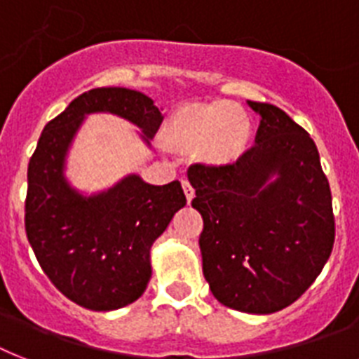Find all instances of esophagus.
Returning <instances> with one entry per match:
<instances>
[{
	"label": "esophagus",
	"mask_w": 359,
	"mask_h": 359,
	"mask_svg": "<svg viewBox=\"0 0 359 359\" xmlns=\"http://www.w3.org/2000/svg\"><path fill=\"white\" fill-rule=\"evenodd\" d=\"M182 189H184L186 201H188V203H191V199H194V197H195V189H194V186L189 184L188 180H182Z\"/></svg>",
	"instance_id": "1"
}]
</instances>
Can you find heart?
Masks as SVG:
<instances>
[{
    "label": "heart",
    "instance_id": "obj_1",
    "mask_svg": "<svg viewBox=\"0 0 359 359\" xmlns=\"http://www.w3.org/2000/svg\"><path fill=\"white\" fill-rule=\"evenodd\" d=\"M165 140L177 153H195L208 168L240 164L252 145V123L241 107L230 101L186 103L171 112Z\"/></svg>",
    "mask_w": 359,
    "mask_h": 359
}]
</instances>
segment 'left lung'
I'll return each mask as SVG.
<instances>
[{
    "mask_svg": "<svg viewBox=\"0 0 359 359\" xmlns=\"http://www.w3.org/2000/svg\"><path fill=\"white\" fill-rule=\"evenodd\" d=\"M260 114L256 145L232 168L195 164L191 206L203 215V273L221 304L273 313L293 304L330 258L336 221L319 151L275 104Z\"/></svg>",
    "mask_w": 359,
    "mask_h": 359,
    "instance_id": "left-lung-1",
    "label": "left lung"
}]
</instances>
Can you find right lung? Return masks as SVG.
Segmentation results:
<instances>
[{"label":"right lung","instance_id":"obj_1","mask_svg":"<svg viewBox=\"0 0 359 359\" xmlns=\"http://www.w3.org/2000/svg\"><path fill=\"white\" fill-rule=\"evenodd\" d=\"M110 112L142 129L149 144L162 123L151 97L94 88L75 97L42 130L29 160L25 232L38 264L62 295L94 311L123 308L147 287L151 245L186 205L179 180L153 186L129 175L84 197L68 184L64 160L86 114Z\"/></svg>","mask_w":359,"mask_h":359}]
</instances>
